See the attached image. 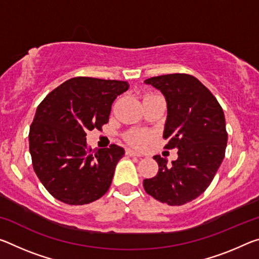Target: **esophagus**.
<instances>
[{"label": "esophagus", "mask_w": 259, "mask_h": 259, "mask_svg": "<svg viewBox=\"0 0 259 259\" xmlns=\"http://www.w3.org/2000/svg\"><path fill=\"white\" fill-rule=\"evenodd\" d=\"M125 154L129 155V157H143L142 153H139L137 151H134L131 149H126L125 150Z\"/></svg>", "instance_id": "34e87169"}]
</instances>
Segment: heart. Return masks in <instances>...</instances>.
Listing matches in <instances>:
<instances>
[{
	"label": "heart",
	"instance_id": "1",
	"mask_svg": "<svg viewBox=\"0 0 259 259\" xmlns=\"http://www.w3.org/2000/svg\"><path fill=\"white\" fill-rule=\"evenodd\" d=\"M150 139V135L144 131H135V133L130 134L129 141L131 144L137 145V146H143L145 145L147 141Z\"/></svg>",
	"mask_w": 259,
	"mask_h": 259
}]
</instances>
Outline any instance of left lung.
<instances>
[{
	"label": "left lung",
	"instance_id": "left-lung-1",
	"mask_svg": "<svg viewBox=\"0 0 259 259\" xmlns=\"http://www.w3.org/2000/svg\"><path fill=\"white\" fill-rule=\"evenodd\" d=\"M163 94L167 118L163 138L166 149H178V159L154 155L159 170L143 182L145 191L161 203L183 205L210 186L225 157L227 131L224 110L214 96L187 73H171L144 80Z\"/></svg>",
	"mask_w": 259,
	"mask_h": 259
}]
</instances>
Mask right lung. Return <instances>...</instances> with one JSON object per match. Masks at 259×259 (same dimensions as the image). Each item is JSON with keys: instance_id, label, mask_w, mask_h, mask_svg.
<instances>
[{"instance_id": "1", "label": "right lung", "mask_w": 259, "mask_h": 259, "mask_svg": "<svg viewBox=\"0 0 259 259\" xmlns=\"http://www.w3.org/2000/svg\"><path fill=\"white\" fill-rule=\"evenodd\" d=\"M128 81L71 78L38 106L28 142L33 169L57 200L84 205L104 196L124 149H88L86 133L109 120L112 104Z\"/></svg>"}]
</instances>
